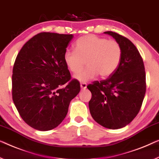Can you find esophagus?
I'll return each instance as SVG.
<instances>
[{
    "label": "esophagus",
    "instance_id": "1",
    "mask_svg": "<svg viewBox=\"0 0 159 159\" xmlns=\"http://www.w3.org/2000/svg\"><path fill=\"white\" fill-rule=\"evenodd\" d=\"M87 87V84L86 83H80V88H81V89H86Z\"/></svg>",
    "mask_w": 159,
    "mask_h": 159
}]
</instances>
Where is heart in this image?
<instances>
[{
    "label": "heart",
    "mask_w": 159,
    "mask_h": 159,
    "mask_svg": "<svg viewBox=\"0 0 159 159\" xmlns=\"http://www.w3.org/2000/svg\"><path fill=\"white\" fill-rule=\"evenodd\" d=\"M121 57L122 48L117 41L90 34L78 39L75 51L67 50L63 61L73 73L78 72L86 62L87 67L75 79L86 82L98 74L101 78L109 76L119 66Z\"/></svg>",
    "instance_id": "1"
}]
</instances>
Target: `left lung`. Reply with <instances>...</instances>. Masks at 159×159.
Listing matches in <instances>:
<instances>
[{
	"label": "left lung",
	"instance_id": "left-lung-1",
	"mask_svg": "<svg viewBox=\"0 0 159 159\" xmlns=\"http://www.w3.org/2000/svg\"><path fill=\"white\" fill-rule=\"evenodd\" d=\"M104 34L120 44L122 57L109 78L87 86L92 94L89 110L98 124L118 129L129 124L141 109L146 89L145 68L140 53L130 40L112 31Z\"/></svg>",
	"mask_w": 159,
	"mask_h": 159
}]
</instances>
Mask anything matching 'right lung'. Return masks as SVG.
<instances>
[{
  "label": "right lung",
  "instance_id": "right-lung-1",
  "mask_svg": "<svg viewBox=\"0 0 159 159\" xmlns=\"http://www.w3.org/2000/svg\"><path fill=\"white\" fill-rule=\"evenodd\" d=\"M72 34L40 33L19 51L12 75V96L19 114L30 127L49 131L63 121L80 84L70 78L63 55Z\"/></svg>",
  "mask_w": 159,
  "mask_h": 159
}]
</instances>
